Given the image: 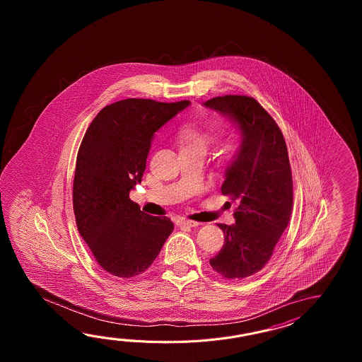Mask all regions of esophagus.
I'll return each instance as SVG.
<instances>
[{
	"label": "esophagus",
	"mask_w": 362,
	"mask_h": 362,
	"mask_svg": "<svg viewBox=\"0 0 362 362\" xmlns=\"http://www.w3.org/2000/svg\"><path fill=\"white\" fill-rule=\"evenodd\" d=\"M177 223L178 226H187V228H195V226L200 225V223H197V221H192V220H184V218L178 220Z\"/></svg>",
	"instance_id": "obj_1"
}]
</instances>
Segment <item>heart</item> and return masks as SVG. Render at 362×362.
Masks as SVG:
<instances>
[{"label": "heart", "mask_w": 362, "mask_h": 362, "mask_svg": "<svg viewBox=\"0 0 362 362\" xmlns=\"http://www.w3.org/2000/svg\"><path fill=\"white\" fill-rule=\"evenodd\" d=\"M214 142V134L207 132L186 131L181 136V151H199L206 154L208 147ZM235 151L234 142H228L225 146L226 154H233Z\"/></svg>", "instance_id": "heart-1"}]
</instances>
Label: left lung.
Masks as SVG:
<instances>
[{"mask_svg": "<svg viewBox=\"0 0 362 362\" xmlns=\"http://www.w3.org/2000/svg\"><path fill=\"white\" fill-rule=\"evenodd\" d=\"M203 105L228 117L242 139L221 186L238 206L235 223H217L225 242L209 264L225 278L250 277L268 262L291 217L293 176L285 139L252 97L223 95Z\"/></svg>", "mask_w": 362, "mask_h": 362, "instance_id": "obj_1", "label": "left lung"}]
</instances>
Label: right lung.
<instances>
[{"label": "right lung", "mask_w": 362, "mask_h": 362, "mask_svg": "<svg viewBox=\"0 0 362 362\" xmlns=\"http://www.w3.org/2000/svg\"><path fill=\"white\" fill-rule=\"evenodd\" d=\"M190 105L128 98L102 108L78 148L74 178L77 229L112 276H139L173 230L168 217L142 212L129 199L141 182L155 132Z\"/></svg>", "instance_id": "1"}]
</instances>
